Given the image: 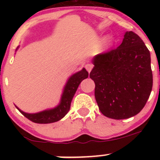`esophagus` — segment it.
I'll use <instances>...</instances> for the list:
<instances>
[{"label":"esophagus","instance_id":"obj_1","mask_svg":"<svg viewBox=\"0 0 160 160\" xmlns=\"http://www.w3.org/2000/svg\"><path fill=\"white\" fill-rule=\"evenodd\" d=\"M85 69L88 70V72H90V71L92 70V69H93V65H92V64H90V63L86 64V65H85Z\"/></svg>","mask_w":160,"mask_h":160}]
</instances>
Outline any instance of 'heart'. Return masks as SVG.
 Listing matches in <instances>:
<instances>
[{
	"instance_id": "obj_1",
	"label": "heart",
	"mask_w": 160,
	"mask_h": 160,
	"mask_svg": "<svg viewBox=\"0 0 160 160\" xmlns=\"http://www.w3.org/2000/svg\"><path fill=\"white\" fill-rule=\"evenodd\" d=\"M109 42H110V40H109Z\"/></svg>"
}]
</instances>
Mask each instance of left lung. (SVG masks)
<instances>
[{
	"label": "left lung",
	"mask_w": 160,
	"mask_h": 160,
	"mask_svg": "<svg viewBox=\"0 0 160 160\" xmlns=\"http://www.w3.org/2000/svg\"><path fill=\"white\" fill-rule=\"evenodd\" d=\"M90 77L101 112L112 119H126L144 108L152 88L149 49L137 34L127 32L117 48L98 54Z\"/></svg>",
	"instance_id": "1"
}]
</instances>
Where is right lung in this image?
I'll return each instance as SVG.
<instances>
[{
	"instance_id": "add662e5",
	"label": "right lung",
	"mask_w": 160,
	"mask_h": 160,
	"mask_svg": "<svg viewBox=\"0 0 160 160\" xmlns=\"http://www.w3.org/2000/svg\"><path fill=\"white\" fill-rule=\"evenodd\" d=\"M88 75L89 74L86 69L83 68L82 70L71 76L64 88L60 103L55 108L43 111L41 112L35 113V114H28V113H25L21 111L18 107L16 108L25 118L35 123L49 124L58 122L62 119L70 111L71 101H72V98H73L79 85L81 83L82 80L88 78Z\"/></svg>"
}]
</instances>
